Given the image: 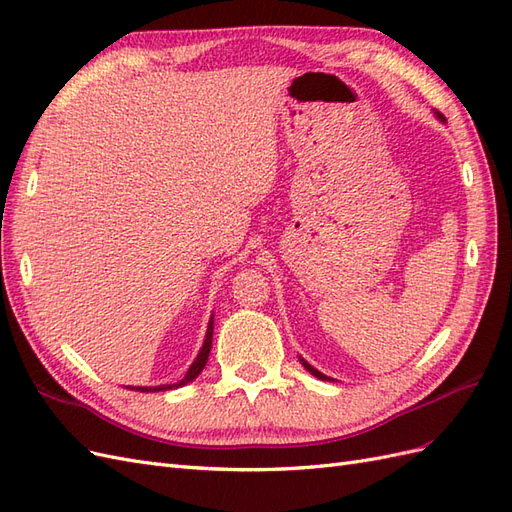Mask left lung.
I'll return each mask as SVG.
<instances>
[{
    "label": "left lung",
    "mask_w": 512,
    "mask_h": 512,
    "mask_svg": "<svg viewBox=\"0 0 512 512\" xmlns=\"http://www.w3.org/2000/svg\"><path fill=\"white\" fill-rule=\"evenodd\" d=\"M437 120H440V122H444V115H442V113H437ZM300 362L304 364V369H306V371H309L311 375H315L317 379H321V382H328V379H330L328 375H324V373H319V371H317L315 367H311V364H309V362H306V360H304L302 356H300Z\"/></svg>",
    "instance_id": "obj_1"
}]
</instances>
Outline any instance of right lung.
I'll use <instances>...</instances> for the list:
<instances>
[{
  "mask_svg": "<svg viewBox=\"0 0 512 512\" xmlns=\"http://www.w3.org/2000/svg\"><path fill=\"white\" fill-rule=\"evenodd\" d=\"M212 334H214V315L210 317L208 321V330H206V339H203V345L199 349L197 358L193 360L191 369L186 371V375L180 379L178 384H163V386H128L130 390H141V392H160V390H173V388H180L188 382H193V379L203 371V367H206L208 362V356H210V349H212Z\"/></svg>",
  "mask_w": 512,
  "mask_h": 512,
  "instance_id": "right-lung-1",
  "label": "right lung"
}]
</instances>
